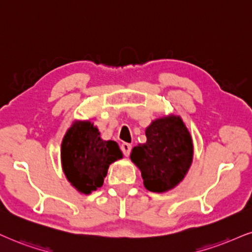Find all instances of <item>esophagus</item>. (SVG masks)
Here are the masks:
<instances>
[{
  "label": "esophagus",
  "mask_w": 252,
  "mask_h": 252,
  "mask_svg": "<svg viewBox=\"0 0 252 252\" xmlns=\"http://www.w3.org/2000/svg\"><path fill=\"white\" fill-rule=\"evenodd\" d=\"M120 148H121V151H123L124 155H125V157H128L129 153H131V151H132V145L127 144V142H124V144H121Z\"/></svg>",
  "instance_id": "obj_1"
}]
</instances>
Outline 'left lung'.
I'll list each match as a JSON object with an SVG mask.
<instances>
[{
    "mask_svg": "<svg viewBox=\"0 0 252 252\" xmlns=\"http://www.w3.org/2000/svg\"><path fill=\"white\" fill-rule=\"evenodd\" d=\"M147 141L132 150V162L140 169L144 186L153 192L175 188L192 162L194 145L190 132L180 116H164L146 128Z\"/></svg>",
    "mask_w": 252,
    "mask_h": 252,
    "instance_id": "8db88e82",
    "label": "left lung"
}]
</instances>
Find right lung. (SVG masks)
Masks as SVG:
<instances>
[{"instance_id": "add662e5", "label": "right lung", "mask_w": 252, "mask_h": 252, "mask_svg": "<svg viewBox=\"0 0 252 252\" xmlns=\"http://www.w3.org/2000/svg\"><path fill=\"white\" fill-rule=\"evenodd\" d=\"M123 159L113 140H102L98 127L90 120H77L62 140V168L67 181L82 194H91L104 183L108 167Z\"/></svg>"}]
</instances>
